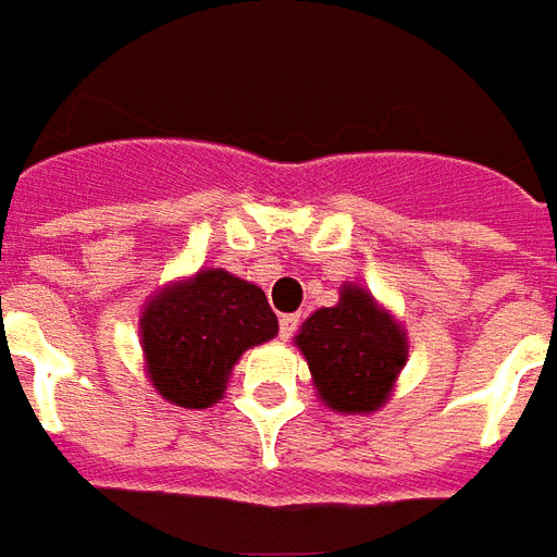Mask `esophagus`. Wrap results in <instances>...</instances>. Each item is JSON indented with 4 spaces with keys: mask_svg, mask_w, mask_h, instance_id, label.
Listing matches in <instances>:
<instances>
[{
    "mask_svg": "<svg viewBox=\"0 0 557 557\" xmlns=\"http://www.w3.org/2000/svg\"><path fill=\"white\" fill-rule=\"evenodd\" d=\"M299 326V314H282L278 318V333H282V338H290V335L297 333Z\"/></svg>",
    "mask_w": 557,
    "mask_h": 557,
    "instance_id": "obj_1",
    "label": "esophagus"
}]
</instances>
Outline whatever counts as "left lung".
<instances>
[{"mask_svg":"<svg viewBox=\"0 0 557 557\" xmlns=\"http://www.w3.org/2000/svg\"><path fill=\"white\" fill-rule=\"evenodd\" d=\"M294 345L318 398L338 413L381 411L408 362V330L357 282L342 285L335 306L309 314Z\"/></svg>","mask_w":557,"mask_h":557,"instance_id":"left-lung-1","label":"left lung"}]
</instances>
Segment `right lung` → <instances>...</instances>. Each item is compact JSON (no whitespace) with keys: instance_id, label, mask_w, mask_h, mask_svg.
<instances>
[{"instance_id":"1","label":"right lung","mask_w":557,"mask_h":557,"mask_svg":"<svg viewBox=\"0 0 557 557\" xmlns=\"http://www.w3.org/2000/svg\"><path fill=\"white\" fill-rule=\"evenodd\" d=\"M137 326L149 384L191 411L224 398L239 357L278 333L267 294L222 267L161 285L144 302Z\"/></svg>"}]
</instances>
